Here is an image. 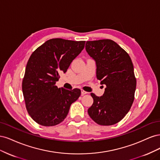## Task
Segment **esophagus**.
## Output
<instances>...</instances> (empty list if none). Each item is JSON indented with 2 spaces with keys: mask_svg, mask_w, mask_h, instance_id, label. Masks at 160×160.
I'll use <instances>...</instances> for the list:
<instances>
[{
  "mask_svg": "<svg viewBox=\"0 0 160 160\" xmlns=\"http://www.w3.org/2000/svg\"><path fill=\"white\" fill-rule=\"evenodd\" d=\"M87 93H88V92H87V91H84V90H81V95H85V94H87Z\"/></svg>",
  "mask_w": 160,
  "mask_h": 160,
  "instance_id": "1",
  "label": "esophagus"
}]
</instances>
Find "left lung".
Instances as JSON below:
<instances>
[{
  "mask_svg": "<svg viewBox=\"0 0 160 160\" xmlns=\"http://www.w3.org/2000/svg\"><path fill=\"white\" fill-rule=\"evenodd\" d=\"M85 49L95 61L97 78L106 85L102 96L91 93L93 103L88 114L99 125H114L128 113L134 100L136 79L132 59L110 39L87 41Z\"/></svg>",
  "mask_w": 160,
  "mask_h": 160,
  "instance_id": "8db88e82",
  "label": "left lung"
}]
</instances>
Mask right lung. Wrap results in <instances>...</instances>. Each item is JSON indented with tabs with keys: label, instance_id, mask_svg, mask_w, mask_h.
I'll return each instance as SVG.
<instances>
[{
	"label": "right lung",
	"instance_id": "obj_1",
	"mask_svg": "<svg viewBox=\"0 0 160 160\" xmlns=\"http://www.w3.org/2000/svg\"><path fill=\"white\" fill-rule=\"evenodd\" d=\"M85 41L52 38L34 51L26 66L22 89L26 108L31 118L43 126L61 123L81 90H67L55 85L59 74L84 49Z\"/></svg>",
	"mask_w": 160,
	"mask_h": 160
}]
</instances>
